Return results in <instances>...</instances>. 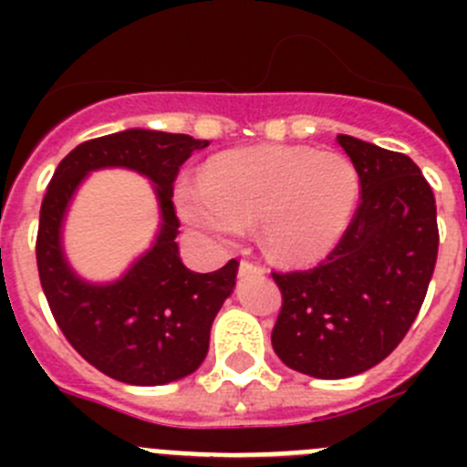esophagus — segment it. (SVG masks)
<instances>
[{"label": "esophagus", "instance_id": "1", "mask_svg": "<svg viewBox=\"0 0 467 467\" xmlns=\"http://www.w3.org/2000/svg\"><path fill=\"white\" fill-rule=\"evenodd\" d=\"M238 274H241V275L264 274V266H259V264H253V262H247V259H243L241 266H238Z\"/></svg>", "mask_w": 467, "mask_h": 467}]
</instances>
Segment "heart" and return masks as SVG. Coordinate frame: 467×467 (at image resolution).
Returning <instances> with one entry per match:
<instances>
[{
  "label": "heart",
  "instance_id": "b5f03b06",
  "mask_svg": "<svg viewBox=\"0 0 467 467\" xmlns=\"http://www.w3.org/2000/svg\"><path fill=\"white\" fill-rule=\"evenodd\" d=\"M353 161L313 147L264 144L217 154L201 184L180 192V213L217 241H236L259 222L264 250L285 264H311L339 245L356 214Z\"/></svg>",
  "mask_w": 467,
  "mask_h": 467
}]
</instances>
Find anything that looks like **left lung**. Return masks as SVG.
Returning <instances> with one entry per match:
<instances>
[{"mask_svg": "<svg viewBox=\"0 0 467 467\" xmlns=\"http://www.w3.org/2000/svg\"><path fill=\"white\" fill-rule=\"evenodd\" d=\"M360 175L348 231L316 269L274 274L283 308L271 332L295 372L346 379L398 348L426 299L437 262V208L410 156L339 135Z\"/></svg>", "mask_w": 467, "mask_h": 467, "instance_id": "left-lung-1", "label": "left lung"}]
</instances>
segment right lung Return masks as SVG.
Masks as SVG:
<instances>
[{
	"label": "right lung",
	"mask_w": 467,
	"mask_h": 467,
	"mask_svg": "<svg viewBox=\"0 0 467 467\" xmlns=\"http://www.w3.org/2000/svg\"><path fill=\"white\" fill-rule=\"evenodd\" d=\"M203 147L205 140L147 128L88 140L60 161L41 203L36 266L53 317L86 362L121 383L163 386L196 372L208 356L214 316L236 287V259L213 274H196L182 264L175 241L172 184L192 151ZM102 167L147 176L161 224L150 250L121 279L88 284L64 257L62 224L78 184Z\"/></svg>",
	"instance_id": "1"
}]
</instances>
